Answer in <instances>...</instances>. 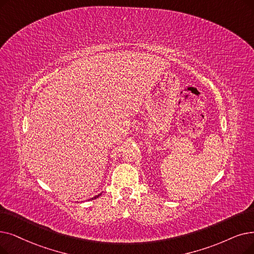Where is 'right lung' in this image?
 I'll list each match as a JSON object with an SVG mask.
<instances>
[{
	"label": "right lung",
	"instance_id": "1",
	"mask_svg": "<svg viewBox=\"0 0 254 254\" xmlns=\"http://www.w3.org/2000/svg\"><path fill=\"white\" fill-rule=\"evenodd\" d=\"M101 195H102V193H100V194H98V195H96V196H94V197L90 198V199H91V200H92V199H96V198H97V197H100Z\"/></svg>",
	"mask_w": 254,
	"mask_h": 254
}]
</instances>
